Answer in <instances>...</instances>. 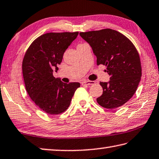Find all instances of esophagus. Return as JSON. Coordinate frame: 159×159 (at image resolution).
I'll return each instance as SVG.
<instances>
[{
  "instance_id": "obj_1",
  "label": "esophagus",
  "mask_w": 159,
  "mask_h": 159,
  "mask_svg": "<svg viewBox=\"0 0 159 159\" xmlns=\"http://www.w3.org/2000/svg\"><path fill=\"white\" fill-rule=\"evenodd\" d=\"M95 84L94 81H90V80H85V81H83L81 83L82 85H94Z\"/></svg>"
}]
</instances>
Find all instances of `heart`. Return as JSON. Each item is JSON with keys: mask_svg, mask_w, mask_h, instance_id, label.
<instances>
[{"mask_svg": "<svg viewBox=\"0 0 159 159\" xmlns=\"http://www.w3.org/2000/svg\"><path fill=\"white\" fill-rule=\"evenodd\" d=\"M85 44V43H81V44H79V45H80V44Z\"/></svg>", "mask_w": 159, "mask_h": 159, "instance_id": "obj_1", "label": "heart"}]
</instances>
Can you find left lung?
<instances>
[{
	"mask_svg": "<svg viewBox=\"0 0 159 159\" xmlns=\"http://www.w3.org/2000/svg\"><path fill=\"white\" fill-rule=\"evenodd\" d=\"M97 56V65H103L111 76L100 82L103 94L97 102L108 109L119 108L133 97L142 76L139 53L131 40L117 30L106 28L80 32Z\"/></svg>",
	"mask_w": 159,
	"mask_h": 159,
	"instance_id": "8db88e82",
	"label": "left lung"
}]
</instances>
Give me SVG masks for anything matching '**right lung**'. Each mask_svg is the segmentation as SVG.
Wrapping results in <instances>:
<instances>
[{
  "instance_id": "add662e5",
  "label": "right lung",
  "mask_w": 159,
  "mask_h": 159,
  "mask_svg": "<svg viewBox=\"0 0 159 159\" xmlns=\"http://www.w3.org/2000/svg\"><path fill=\"white\" fill-rule=\"evenodd\" d=\"M78 34L79 32L42 34L32 42L24 55L22 72L25 89L33 102L49 115L65 112L80 86L79 83H63L53 75V70H58L57 65Z\"/></svg>"
}]
</instances>
